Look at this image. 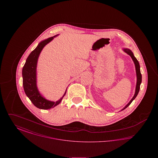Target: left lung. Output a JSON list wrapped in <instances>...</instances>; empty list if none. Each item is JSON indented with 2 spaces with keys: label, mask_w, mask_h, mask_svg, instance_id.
<instances>
[{
  "label": "left lung",
  "mask_w": 158,
  "mask_h": 158,
  "mask_svg": "<svg viewBox=\"0 0 158 158\" xmlns=\"http://www.w3.org/2000/svg\"><path fill=\"white\" fill-rule=\"evenodd\" d=\"M124 51L127 53V54H128L129 56H130V57H131L132 60L134 61V63H135V72H136V76H137V83H136V86H135V95L134 97L132 98V99L130 100V101L128 103L127 105L125 106V107L121 110V111L124 110V109H126L128 106L130 105V104L132 102V101L135 99V97H137V95H138L139 94V92L140 90V84L142 83V74L140 73V64H139V63L138 61V60H137V59L135 58L133 54V52L127 48H126V49H124Z\"/></svg>",
  "instance_id": "1"
}]
</instances>
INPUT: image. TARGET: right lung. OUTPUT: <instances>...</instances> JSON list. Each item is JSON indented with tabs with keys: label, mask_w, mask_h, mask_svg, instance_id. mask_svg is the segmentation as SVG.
Returning a JSON list of instances; mask_svg holds the SVG:
<instances>
[{
	"label": "right lung",
	"mask_w": 158,
	"mask_h": 158,
	"mask_svg": "<svg viewBox=\"0 0 158 158\" xmlns=\"http://www.w3.org/2000/svg\"><path fill=\"white\" fill-rule=\"evenodd\" d=\"M57 35H58L40 42L27 57L23 68V87L25 93L34 105L42 110H49L59 105L67 90H66L63 96L59 100L54 102L44 98L39 92L37 86V65L38 57L44 46Z\"/></svg>",
	"instance_id": "add662e5"
}]
</instances>
